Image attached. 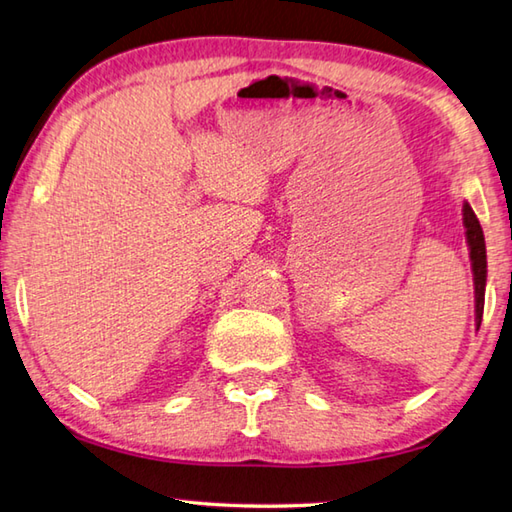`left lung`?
I'll return each mask as SVG.
<instances>
[{
    "label": "left lung",
    "mask_w": 512,
    "mask_h": 512,
    "mask_svg": "<svg viewBox=\"0 0 512 512\" xmlns=\"http://www.w3.org/2000/svg\"><path fill=\"white\" fill-rule=\"evenodd\" d=\"M463 226H466V241L470 248L472 262V280H475V322L477 329L483 318V297H486V241H483V230L475 210L470 203H463Z\"/></svg>",
    "instance_id": "obj_1"
}]
</instances>
